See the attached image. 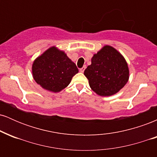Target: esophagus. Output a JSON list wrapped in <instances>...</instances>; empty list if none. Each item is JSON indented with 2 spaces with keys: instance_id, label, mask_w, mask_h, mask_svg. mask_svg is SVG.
<instances>
[{
  "instance_id": "esophagus-1",
  "label": "esophagus",
  "mask_w": 157,
  "mask_h": 157,
  "mask_svg": "<svg viewBox=\"0 0 157 157\" xmlns=\"http://www.w3.org/2000/svg\"><path fill=\"white\" fill-rule=\"evenodd\" d=\"M86 66H83V67H82V68H80V72H81V73L84 72V71H85V69H86Z\"/></svg>"
}]
</instances>
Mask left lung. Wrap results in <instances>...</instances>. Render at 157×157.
Listing matches in <instances>:
<instances>
[{"label": "left lung", "mask_w": 157, "mask_h": 157, "mask_svg": "<svg viewBox=\"0 0 157 157\" xmlns=\"http://www.w3.org/2000/svg\"><path fill=\"white\" fill-rule=\"evenodd\" d=\"M91 89L100 96H111L125 86L129 69L124 57L111 46H105L91 58L84 71Z\"/></svg>", "instance_id": "8db88e82"}]
</instances>
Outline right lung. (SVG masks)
Wrapping results in <instances>:
<instances>
[{
	"mask_svg": "<svg viewBox=\"0 0 157 157\" xmlns=\"http://www.w3.org/2000/svg\"><path fill=\"white\" fill-rule=\"evenodd\" d=\"M32 69L35 82L43 89L55 93L67 87L79 71L66 54L55 46L48 48L37 57Z\"/></svg>",
	"mask_w": 157,
	"mask_h": 157,
	"instance_id": "1",
	"label": "right lung"
}]
</instances>
